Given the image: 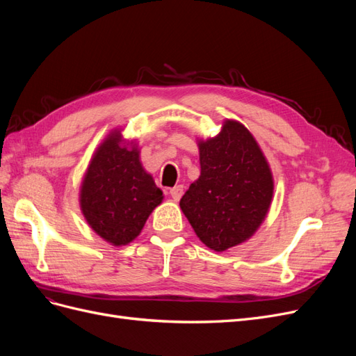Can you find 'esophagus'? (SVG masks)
<instances>
[{
	"instance_id": "34e87169",
	"label": "esophagus",
	"mask_w": 356,
	"mask_h": 356,
	"mask_svg": "<svg viewBox=\"0 0 356 356\" xmlns=\"http://www.w3.org/2000/svg\"><path fill=\"white\" fill-rule=\"evenodd\" d=\"M169 195L172 196V199H174V200H179L182 197V195H184V187H182V186L172 187L169 190Z\"/></svg>"
}]
</instances>
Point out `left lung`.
I'll use <instances>...</instances> for the list:
<instances>
[{
	"label": "left lung",
	"instance_id": "obj_1",
	"mask_svg": "<svg viewBox=\"0 0 356 356\" xmlns=\"http://www.w3.org/2000/svg\"><path fill=\"white\" fill-rule=\"evenodd\" d=\"M200 177L179 207L197 238L213 251L250 239L270 207L273 179L248 129L227 120L218 136L199 143Z\"/></svg>",
	"mask_w": 356,
	"mask_h": 356
}]
</instances>
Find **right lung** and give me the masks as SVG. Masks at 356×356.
Here are the masks:
<instances>
[{
	"instance_id": "obj_1",
	"label": "right lung",
	"mask_w": 356,
	"mask_h": 356,
	"mask_svg": "<svg viewBox=\"0 0 356 356\" xmlns=\"http://www.w3.org/2000/svg\"><path fill=\"white\" fill-rule=\"evenodd\" d=\"M111 134L95 153L81 186V211L90 227L115 246L132 242L163 193L144 170L136 148Z\"/></svg>"
}]
</instances>
